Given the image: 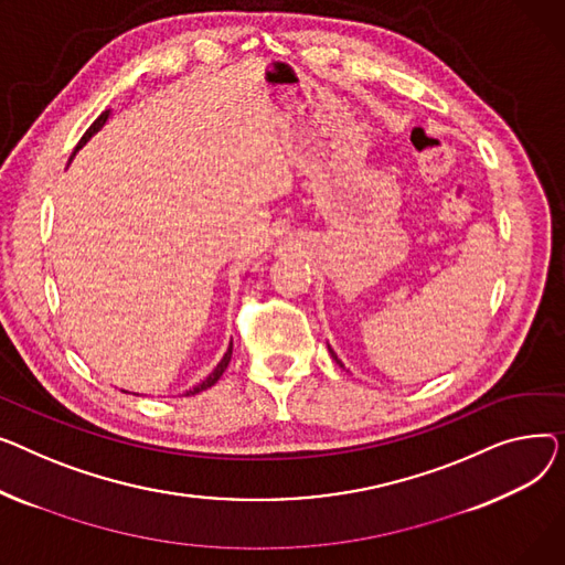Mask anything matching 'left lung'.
<instances>
[{
  "mask_svg": "<svg viewBox=\"0 0 565 565\" xmlns=\"http://www.w3.org/2000/svg\"><path fill=\"white\" fill-rule=\"evenodd\" d=\"M328 353H330V358H333V360H335V362H338V364H340V367H342V370H347V367H344V364H342V360H340V358H338V353H335V351H333V349H330V344H328Z\"/></svg>",
  "mask_w": 565,
  "mask_h": 565,
  "instance_id": "1",
  "label": "left lung"
}]
</instances>
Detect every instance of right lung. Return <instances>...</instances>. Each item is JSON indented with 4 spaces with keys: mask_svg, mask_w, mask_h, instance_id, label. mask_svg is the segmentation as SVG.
Instances as JSON below:
<instances>
[{
    "mask_svg": "<svg viewBox=\"0 0 565 565\" xmlns=\"http://www.w3.org/2000/svg\"><path fill=\"white\" fill-rule=\"evenodd\" d=\"M109 116H111V109H107V111H103V114H99V118H97V120H95V122H93V125H90V127L86 129V135H84V137H82V141L77 143L75 152H77V150H82V148H84V146H86V143H88V141H90V139H93V137L97 135V131L105 127V122L109 120ZM230 358H232V342H230V347H227L225 355L221 358V362H218V364H216V367L212 370V374H210L207 379H203V381H201V383H198V385H193L191 390H186L184 394H186V396H191V394H198V392H203V390L212 387V385H214V383H216V381H218V379L223 376V372L227 370V364H230Z\"/></svg>",
    "mask_w": 565,
    "mask_h": 565,
    "instance_id": "right-lung-1",
    "label": "right lung"
}]
</instances>
